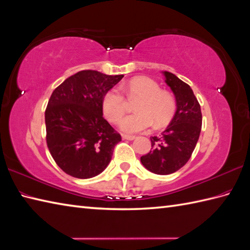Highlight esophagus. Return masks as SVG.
Masks as SVG:
<instances>
[{
	"label": "esophagus",
	"instance_id": "34e87169",
	"mask_svg": "<svg viewBox=\"0 0 250 250\" xmlns=\"http://www.w3.org/2000/svg\"><path fill=\"white\" fill-rule=\"evenodd\" d=\"M123 138L124 139H126V141H133V139L135 138L134 135H126V134H124L123 135Z\"/></svg>",
	"mask_w": 250,
	"mask_h": 250
}]
</instances>
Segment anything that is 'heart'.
<instances>
[{"mask_svg": "<svg viewBox=\"0 0 250 250\" xmlns=\"http://www.w3.org/2000/svg\"><path fill=\"white\" fill-rule=\"evenodd\" d=\"M120 89L129 101H135L134 111L121 121L120 129L125 133H137L169 123L176 111V103L168 91L161 90L159 84L148 78H135L121 85ZM122 92V93H123ZM118 88L108 89L102 98V111L112 124H118L127 108V101Z\"/></svg>", "mask_w": 250, "mask_h": 250, "instance_id": "b5f03b06", "label": "heart"}]
</instances>
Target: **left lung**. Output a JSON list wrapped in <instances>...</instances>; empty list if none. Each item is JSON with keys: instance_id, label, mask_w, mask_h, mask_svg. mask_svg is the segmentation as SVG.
<instances>
[{"instance_id": "8db88e82", "label": "left lung", "mask_w": 250, "mask_h": 250, "mask_svg": "<svg viewBox=\"0 0 250 250\" xmlns=\"http://www.w3.org/2000/svg\"><path fill=\"white\" fill-rule=\"evenodd\" d=\"M165 82L176 97L177 111L160 136H152L151 150L141 158L142 164L156 175H170L188 163L201 131L200 104L188 84L168 71Z\"/></svg>"}]
</instances>
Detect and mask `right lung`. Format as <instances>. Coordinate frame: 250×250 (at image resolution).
<instances>
[{"label":"right lung","mask_w":250,"mask_h":250,"mask_svg":"<svg viewBox=\"0 0 250 250\" xmlns=\"http://www.w3.org/2000/svg\"><path fill=\"white\" fill-rule=\"evenodd\" d=\"M123 78L82 70L52 92L44 113L46 145L67 175L89 179L111 162L121 136L103 118L102 98Z\"/></svg>","instance_id":"1"}]
</instances>
